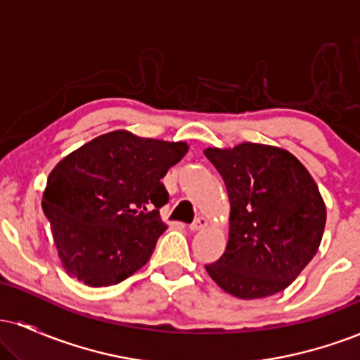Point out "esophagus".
Wrapping results in <instances>:
<instances>
[{
	"label": "esophagus",
	"instance_id": "esophagus-1",
	"mask_svg": "<svg viewBox=\"0 0 360 360\" xmlns=\"http://www.w3.org/2000/svg\"><path fill=\"white\" fill-rule=\"evenodd\" d=\"M206 225H208V220H206L205 217H198L196 220H194L191 225H189V229H191L193 232H198V230H203Z\"/></svg>",
	"mask_w": 360,
	"mask_h": 360
}]
</instances>
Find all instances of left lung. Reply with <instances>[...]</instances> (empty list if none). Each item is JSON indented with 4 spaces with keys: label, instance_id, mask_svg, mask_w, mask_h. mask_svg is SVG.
Segmentation results:
<instances>
[{
    "label": "left lung",
    "instance_id": "1",
    "mask_svg": "<svg viewBox=\"0 0 360 360\" xmlns=\"http://www.w3.org/2000/svg\"><path fill=\"white\" fill-rule=\"evenodd\" d=\"M230 200L229 243L206 272L240 300L286 289L315 257L326 210L307 167L284 148L245 142L208 147Z\"/></svg>",
    "mask_w": 360,
    "mask_h": 360
}]
</instances>
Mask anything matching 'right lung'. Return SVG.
Instances as JSON below:
<instances>
[{
    "mask_svg": "<svg viewBox=\"0 0 360 360\" xmlns=\"http://www.w3.org/2000/svg\"><path fill=\"white\" fill-rule=\"evenodd\" d=\"M188 152L186 142L100 135L52 169L42 208L65 272L93 288L111 286L147 264L167 225L160 183Z\"/></svg>",
    "mask_w": 360,
    "mask_h": 360,
    "instance_id": "obj_1",
    "label": "right lung"
}]
</instances>
